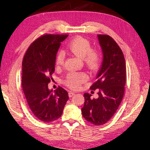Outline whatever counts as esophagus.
I'll return each instance as SVG.
<instances>
[{"label": "esophagus", "mask_w": 150, "mask_h": 150, "mask_svg": "<svg viewBox=\"0 0 150 150\" xmlns=\"http://www.w3.org/2000/svg\"><path fill=\"white\" fill-rule=\"evenodd\" d=\"M76 93L74 92H73V91H69V96L71 98L72 96H73Z\"/></svg>", "instance_id": "obj_1"}]
</instances>
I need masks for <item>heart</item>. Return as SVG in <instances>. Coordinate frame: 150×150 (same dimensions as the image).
<instances>
[{
	"mask_svg": "<svg viewBox=\"0 0 150 150\" xmlns=\"http://www.w3.org/2000/svg\"><path fill=\"white\" fill-rule=\"evenodd\" d=\"M67 48L69 52L83 59L90 69H94L98 66L101 60L100 51L97 49L91 48L88 40L82 37H76L68 43ZM64 52H59L56 59V67H61L64 63ZM88 79V76L85 72H71L67 75L64 83L71 89H76Z\"/></svg>",
	"mask_w": 150,
	"mask_h": 150,
	"instance_id": "b5f03b06",
	"label": "heart"
}]
</instances>
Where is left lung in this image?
<instances>
[{
  "mask_svg": "<svg viewBox=\"0 0 150 150\" xmlns=\"http://www.w3.org/2000/svg\"><path fill=\"white\" fill-rule=\"evenodd\" d=\"M102 49L103 62L97 81L90 88L99 89L98 98L92 99L84 93V104L81 109L83 116L95 126H100L115 115L123 98L126 83L125 60L120 47L110 36L97 35Z\"/></svg>",
  "mask_w": 150,
  "mask_h": 150,
  "instance_id": "8db88e82",
  "label": "left lung"
}]
</instances>
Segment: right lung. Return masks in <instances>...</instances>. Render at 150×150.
Segmentation results:
<instances>
[{
  "label": "right lung",
  "mask_w": 150,
  "mask_h": 150,
  "mask_svg": "<svg viewBox=\"0 0 150 150\" xmlns=\"http://www.w3.org/2000/svg\"><path fill=\"white\" fill-rule=\"evenodd\" d=\"M67 35L46 34L36 39L27 50L22 61V86L27 102L36 118L52 122L61 116L69 99L61 87L48 88L55 70L56 54Z\"/></svg>",
  "instance_id": "obj_1"
}]
</instances>
